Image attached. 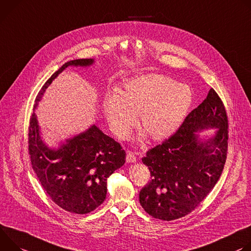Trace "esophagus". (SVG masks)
I'll use <instances>...</instances> for the list:
<instances>
[{
  "mask_svg": "<svg viewBox=\"0 0 251 251\" xmlns=\"http://www.w3.org/2000/svg\"><path fill=\"white\" fill-rule=\"evenodd\" d=\"M135 161H136V153L132 151H127L126 162H135Z\"/></svg>",
  "mask_w": 251,
  "mask_h": 251,
  "instance_id": "1",
  "label": "esophagus"
}]
</instances>
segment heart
<instances>
[{"instance_id": "b5f03b06", "label": "heart", "mask_w": 251, "mask_h": 251, "mask_svg": "<svg viewBox=\"0 0 251 251\" xmlns=\"http://www.w3.org/2000/svg\"><path fill=\"white\" fill-rule=\"evenodd\" d=\"M189 86L168 75L149 74L127 80L121 94L107 92L102 111L113 131L126 137L141 114V124L155 141L174 134L192 103Z\"/></svg>"}]
</instances>
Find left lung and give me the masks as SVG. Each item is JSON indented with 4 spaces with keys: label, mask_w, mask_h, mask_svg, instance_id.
<instances>
[{
    "label": "left lung",
    "mask_w": 251,
    "mask_h": 251,
    "mask_svg": "<svg viewBox=\"0 0 251 251\" xmlns=\"http://www.w3.org/2000/svg\"><path fill=\"white\" fill-rule=\"evenodd\" d=\"M215 128L210 137L199 132ZM228 122L213 89L185 118L169 140L143 158L151 179L140 192V203L152 217L175 220L196 209L214 187L227 154Z\"/></svg>",
    "instance_id": "obj_1"
}]
</instances>
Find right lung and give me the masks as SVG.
Segmentation results:
<instances>
[{
	"label": "right lung",
	"instance_id": "add662e5",
	"mask_svg": "<svg viewBox=\"0 0 251 251\" xmlns=\"http://www.w3.org/2000/svg\"><path fill=\"white\" fill-rule=\"evenodd\" d=\"M94 59L67 62L39 92L29 126L31 162L43 188L61 208L76 214L95 210L105 200L106 180L125 164L126 151L96 125L64 143L50 148L43 141L35 109L51 81L68 67L87 68Z\"/></svg>",
	"mask_w": 251,
	"mask_h": 251
}]
</instances>
